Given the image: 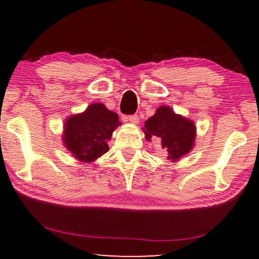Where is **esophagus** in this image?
<instances>
[{"instance_id": "34e87169", "label": "esophagus", "mask_w": 259, "mask_h": 259, "mask_svg": "<svg viewBox=\"0 0 259 259\" xmlns=\"http://www.w3.org/2000/svg\"><path fill=\"white\" fill-rule=\"evenodd\" d=\"M124 121H128V122H130V123L136 125V124H138L139 117H138V115H130V116L124 117Z\"/></svg>"}]
</instances>
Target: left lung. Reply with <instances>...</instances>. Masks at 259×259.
I'll use <instances>...</instances> for the list:
<instances>
[{"label":"left lung","instance_id":"8db88e82","mask_svg":"<svg viewBox=\"0 0 259 259\" xmlns=\"http://www.w3.org/2000/svg\"><path fill=\"white\" fill-rule=\"evenodd\" d=\"M147 142L157 139L165 150L166 159L177 162L195 146L196 126L194 122L162 105L142 128Z\"/></svg>","mask_w":259,"mask_h":259}]
</instances>
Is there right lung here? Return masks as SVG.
Instances as JSON below:
<instances>
[{"mask_svg": "<svg viewBox=\"0 0 259 259\" xmlns=\"http://www.w3.org/2000/svg\"><path fill=\"white\" fill-rule=\"evenodd\" d=\"M121 125L119 115L102 103H93L84 112L73 114L64 122L63 143L82 163H93L108 152V140Z\"/></svg>", "mask_w": 259, "mask_h": 259, "instance_id": "right-lung-1", "label": "right lung"}]
</instances>
